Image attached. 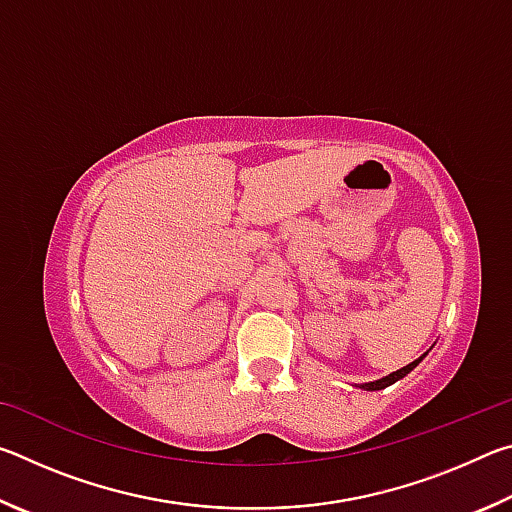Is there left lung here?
Instances as JSON below:
<instances>
[{
	"label": "left lung",
	"instance_id": "obj_1",
	"mask_svg": "<svg viewBox=\"0 0 512 512\" xmlns=\"http://www.w3.org/2000/svg\"><path fill=\"white\" fill-rule=\"evenodd\" d=\"M422 361V357L420 359H415L413 363H409V366H404V368H400L397 372H391V375L388 377H384V379H377V381H370V384H366L363 388H366V391H381V388H386V386H391V384H395L397 379H402L404 375H409V372L418 366V363Z\"/></svg>",
	"mask_w": 512,
	"mask_h": 512
}]
</instances>
